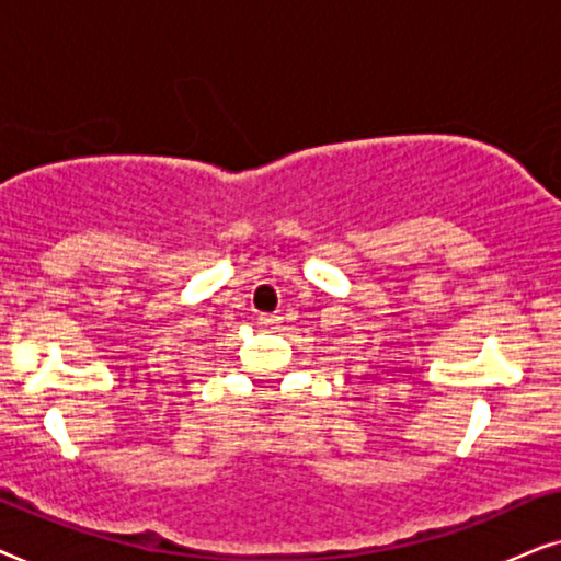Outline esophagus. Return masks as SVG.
<instances>
[{"label":"esophagus","mask_w":561,"mask_h":561,"mask_svg":"<svg viewBox=\"0 0 561 561\" xmlns=\"http://www.w3.org/2000/svg\"><path fill=\"white\" fill-rule=\"evenodd\" d=\"M279 320H282L279 316H261L259 323L264 328H274V325H279Z\"/></svg>","instance_id":"34e87169"}]
</instances>
